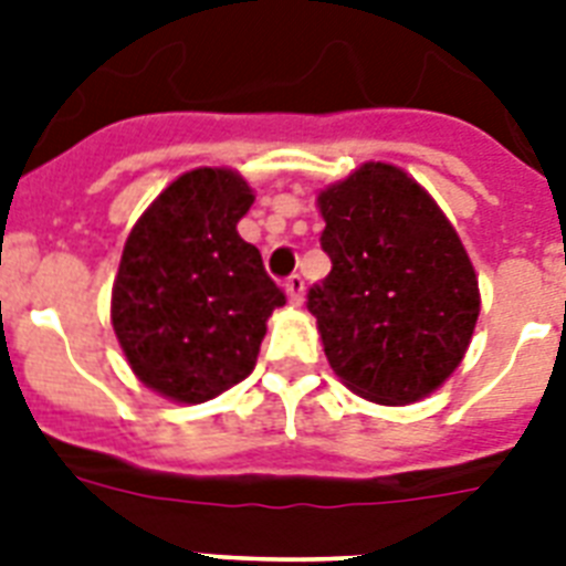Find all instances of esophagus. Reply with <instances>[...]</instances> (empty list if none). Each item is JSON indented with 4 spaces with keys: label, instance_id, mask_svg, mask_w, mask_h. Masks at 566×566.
Wrapping results in <instances>:
<instances>
[{
    "label": "esophagus",
    "instance_id": "34e87169",
    "mask_svg": "<svg viewBox=\"0 0 566 566\" xmlns=\"http://www.w3.org/2000/svg\"><path fill=\"white\" fill-rule=\"evenodd\" d=\"M284 291H287V300H291L293 305H302V300H305V279H302L300 273L291 275V279L284 282Z\"/></svg>",
    "mask_w": 566,
    "mask_h": 566
}]
</instances>
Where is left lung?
I'll use <instances>...</instances> for the list:
<instances>
[{
	"instance_id": "obj_1",
	"label": "left lung",
	"mask_w": 566,
	"mask_h": 566,
	"mask_svg": "<svg viewBox=\"0 0 566 566\" xmlns=\"http://www.w3.org/2000/svg\"><path fill=\"white\" fill-rule=\"evenodd\" d=\"M332 273L308 291L332 370L378 405H411L464 358L479 279L464 243L417 181L370 161L317 196Z\"/></svg>"
}]
</instances>
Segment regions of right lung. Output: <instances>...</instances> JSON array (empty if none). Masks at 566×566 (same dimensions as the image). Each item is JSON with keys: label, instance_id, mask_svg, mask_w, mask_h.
I'll return each mask as SVG.
<instances>
[{"label": "right lung", "instance_id": "add662e5", "mask_svg": "<svg viewBox=\"0 0 566 566\" xmlns=\"http://www.w3.org/2000/svg\"><path fill=\"white\" fill-rule=\"evenodd\" d=\"M255 196L243 176L199 167L172 181L128 234L111 323L128 367L172 402H205L255 370L284 293L238 234Z\"/></svg>", "mask_w": 566, "mask_h": 566}]
</instances>
